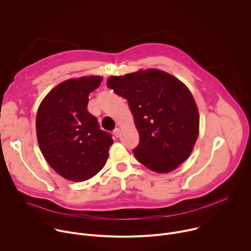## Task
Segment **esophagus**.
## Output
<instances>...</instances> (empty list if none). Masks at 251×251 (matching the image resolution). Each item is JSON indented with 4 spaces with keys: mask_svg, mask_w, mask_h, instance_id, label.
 Returning <instances> with one entry per match:
<instances>
[{
    "mask_svg": "<svg viewBox=\"0 0 251 251\" xmlns=\"http://www.w3.org/2000/svg\"><path fill=\"white\" fill-rule=\"evenodd\" d=\"M113 135L118 138V137L120 136V129H119V128H116V129L113 131Z\"/></svg>",
    "mask_w": 251,
    "mask_h": 251,
    "instance_id": "obj_1",
    "label": "esophagus"
}]
</instances>
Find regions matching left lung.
<instances>
[{
  "instance_id": "8db88e82",
  "label": "left lung",
  "mask_w": 251,
  "mask_h": 251,
  "mask_svg": "<svg viewBox=\"0 0 251 251\" xmlns=\"http://www.w3.org/2000/svg\"><path fill=\"white\" fill-rule=\"evenodd\" d=\"M107 86L127 99L139 132L135 158L157 173L185 162L199 135V111L188 87L158 69L111 76Z\"/></svg>"
}]
</instances>
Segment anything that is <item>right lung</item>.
<instances>
[{"label":"right lung","mask_w":251,"mask_h":251,"mask_svg":"<svg viewBox=\"0 0 251 251\" xmlns=\"http://www.w3.org/2000/svg\"><path fill=\"white\" fill-rule=\"evenodd\" d=\"M101 81V76L65 80L39 107L35 121L39 146L50 167L66 180H89L108 158L112 137L87 111L88 96Z\"/></svg>","instance_id":"add662e5"}]
</instances>
